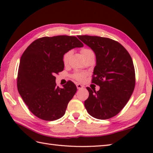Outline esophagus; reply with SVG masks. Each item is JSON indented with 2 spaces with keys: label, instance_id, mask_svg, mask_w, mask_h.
Instances as JSON below:
<instances>
[{
  "label": "esophagus",
  "instance_id": "34e87169",
  "mask_svg": "<svg viewBox=\"0 0 153 153\" xmlns=\"http://www.w3.org/2000/svg\"><path fill=\"white\" fill-rule=\"evenodd\" d=\"M76 86H77V88L78 89V90L82 89L83 88H84V86H83L82 85H81L80 84H76Z\"/></svg>",
  "mask_w": 153,
  "mask_h": 153
}]
</instances>
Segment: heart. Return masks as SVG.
<instances>
[{"label": "heart", "mask_w": 153, "mask_h": 153, "mask_svg": "<svg viewBox=\"0 0 153 153\" xmlns=\"http://www.w3.org/2000/svg\"><path fill=\"white\" fill-rule=\"evenodd\" d=\"M80 53H81L83 57L84 58L86 57L88 55L93 53V51L91 50V49L84 48H82V50L80 51ZM71 55H72V52L71 51H67L66 53L64 54L63 56V59H62V61H63V63L64 65H67L69 64ZM86 74L84 73V72H81V71L76 72V73L73 75L74 78L76 79L79 82L84 81L85 78H86Z\"/></svg>", "instance_id": "1"}]
</instances>
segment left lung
Wrapping results in <instances>:
<instances>
[{
    "label": "left lung",
    "mask_w": 153,
    "mask_h": 153,
    "mask_svg": "<svg viewBox=\"0 0 153 153\" xmlns=\"http://www.w3.org/2000/svg\"><path fill=\"white\" fill-rule=\"evenodd\" d=\"M94 52L97 65L92 82L98 85V91L86 88L89 97L84 105L92 117L107 120L122 110L135 87V69L129 53L117 41L108 38L78 36Z\"/></svg>",
    "instance_id": "8db88e82"
}]
</instances>
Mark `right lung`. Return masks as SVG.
<instances>
[{
	"mask_svg": "<svg viewBox=\"0 0 153 153\" xmlns=\"http://www.w3.org/2000/svg\"><path fill=\"white\" fill-rule=\"evenodd\" d=\"M83 46L76 36H56L38 38L24 52L18 69L17 90L37 117L54 121L65 113L77 88L69 81L60 88L56 86L55 75L63 70L64 54Z\"/></svg>",
	"mask_w": 153,
	"mask_h": 153,
	"instance_id": "1",
	"label": "right lung"
}]
</instances>
